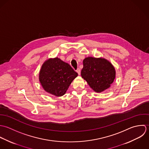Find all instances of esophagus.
<instances>
[{
    "label": "esophagus",
    "instance_id": "esophagus-1",
    "mask_svg": "<svg viewBox=\"0 0 149 149\" xmlns=\"http://www.w3.org/2000/svg\"><path fill=\"white\" fill-rule=\"evenodd\" d=\"M77 72L78 74V75L81 74V70H80V68H78L77 70Z\"/></svg>",
    "mask_w": 149,
    "mask_h": 149
}]
</instances>
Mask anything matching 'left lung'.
I'll list each match as a JSON object with an SVG mask.
<instances>
[{
    "label": "left lung",
    "instance_id": "obj_1",
    "mask_svg": "<svg viewBox=\"0 0 149 149\" xmlns=\"http://www.w3.org/2000/svg\"><path fill=\"white\" fill-rule=\"evenodd\" d=\"M81 76L96 93L109 88L116 77L114 66L102 58L87 57L83 60Z\"/></svg>",
    "mask_w": 149,
    "mask_h": 149
}]
</instances>
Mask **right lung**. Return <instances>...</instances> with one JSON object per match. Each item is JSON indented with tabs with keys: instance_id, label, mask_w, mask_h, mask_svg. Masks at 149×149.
Returning <instances> with one entry per match:
<instances>
[{
	"instance_id": "obj_1",
	"label": "right lung",
	"mask_w": 149,
	"mask_h": 149,
	"mask_svg": "<svg viewBox=\"0 0 149 149\" xmlns=\"http://www.w3.org/2000/svg\"><path fill=\"white\" fill-rule=\"evenodd\" d=\"M78 76L73 68L58 58H49L42 64L39 81L47 93L60 97L65 94L73 80Z\"/></svg>"
}]
</instances>
